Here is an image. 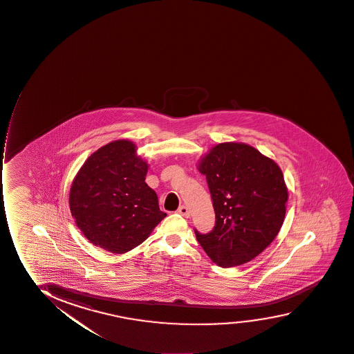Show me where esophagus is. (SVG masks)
Wrapping results in <instances>:
<instances>
[{
	"label": "esophagus",
	"instance_id": "esophagus-1",
	"mask_svg": "<svg viewBox=\"0 0 354 354\" xmlns=\"http://www.w3.org/2000/svg\"><path fill=\"white\" fill-rule=\"evenodd\" d=\"M178 213L180 214V215H183L184 217H189L190 216V213H189V209L185 207V205H180L178 208Z\"/></svg>",
	"mask_w": 354,
	"mask_h": 354
}]
</instances>
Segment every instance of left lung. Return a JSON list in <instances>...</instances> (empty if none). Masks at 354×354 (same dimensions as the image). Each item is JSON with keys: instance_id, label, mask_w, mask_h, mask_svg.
<instances>
[{"instance_id": "obj_1", "label": "left lung", "mask_w": 354, "mask_h": 354, "mask_svg": "<svg viewBox=\"0 0 354 354\" xmlns=\"http://www.w3.org/2000/svg\"><path fill=\"white\" fill-rule=\"evenodd\" d=\"M215 210L207 234L195 230L209 258L222 268L238 266L264 251L286 217L288 189L272 159L241 142H223L201 159Z\"/></svg>"}]
</instances>
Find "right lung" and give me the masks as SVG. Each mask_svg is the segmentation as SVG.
Instances as JSON below:
<instances>
[{
	"label": "right lung",
	"instance_id": "add662e5",
	"mask_svg": "<svg viewBox=\"0 0 354 354\" xmlns=\"http://www.w3.org/2000/svg\"><path fill=\"white\" fill-rule=\"evenodd\" d=\"M132 141L116 140L91 154L70 189V210L90 243L116 254L144 243L167 214L145 183L149 165Z\"/></svg>",
	"mask_w": 354,
	"mask_h": 354
}]
</instances>
